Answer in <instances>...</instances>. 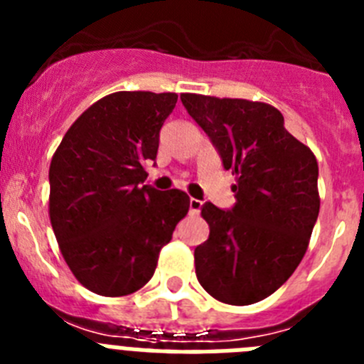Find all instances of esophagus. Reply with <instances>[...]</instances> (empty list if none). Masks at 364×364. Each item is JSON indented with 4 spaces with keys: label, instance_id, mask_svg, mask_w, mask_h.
Masks as SVG:
<instances>
[{
    "label": "esophagus",
    "instance_id": "1",
    "mask_svg": "<svg viewBox=\"0 0 364 364\" xmlns=\"http://www.w3.org/2000/svg\"><path fill=\"white\" fill-rule=\"evenodd\" d=\"M202 208V200L198 198H189V213L197 215Z\"/></svg>",
    "mask_w": 364,
    "mask_h": 364
}]
</instances>
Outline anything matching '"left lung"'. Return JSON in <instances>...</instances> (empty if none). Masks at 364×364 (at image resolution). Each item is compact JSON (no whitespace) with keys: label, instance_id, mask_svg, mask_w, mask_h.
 <instances>
[{"label":"left lung","instance_id":"8db88e82","mask_svg":"<svg viewBox=\"0 0 364 364\" xmlns=\"http://www.w3.org/2000/svg\"><path fill=\"white\" fill-rule=\"evenodd\" d=\"M189 117L237 175L235 205H202L210 237L195 247L197 279L217 301L246 306L279 290L302 260L319 215L315 154L262 102L180 95Z\"/></svg>","mask_w":364,"mask_h":364}]
</instances>
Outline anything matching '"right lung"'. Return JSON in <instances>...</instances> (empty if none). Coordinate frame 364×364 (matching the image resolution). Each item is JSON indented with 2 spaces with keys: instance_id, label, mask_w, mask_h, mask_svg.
Instances as JSON below:
<instances>
[{
  "instance_id": "right-lung-1",
  "label": "right lung",
  "mask_w": 364,
  "mask_h": 364,
  "mask_svg": "<svg viewBox=\"0 0 364 364\" xmlns=\"http://www.w3.org/2000/svg\"><path fill=\"white\" fill-rule=\"evenodd\" d=\"M175 92L120 91L82 112L50 160L49 217L73 275L104 297L140 290L188 215L180 189L144 184Z\"/></svg>"
}]
</instances>
